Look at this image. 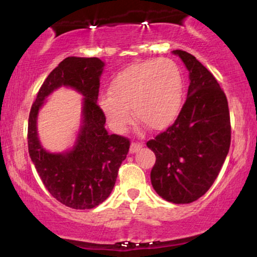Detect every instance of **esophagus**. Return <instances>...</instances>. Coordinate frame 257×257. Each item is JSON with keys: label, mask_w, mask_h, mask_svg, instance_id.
<instances>
[{"label": "esophagus", "mask_w": 257, "mask_h": 257, "mask_svg": "<svg viewBox=\"0 0 257 257\" xmlns=\"http://www.w3.org/2000/svg\"><path fill=\"white\" fill-rule=\"evenodd\" d=\"M143 147V144L142 143H139V142H133L132 144H131V147H130V152L131 153H136V152H138V151L142 149Z\"/></svg>", "instance_id": "obj_1"}]
</instances>
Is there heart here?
I'll return each mask as SVG.
<instances>
[{"mask_svg": "<svg viewBox=\"0 0 257 257\" xmlns=\"http://www.w3.org/2000/svg\"><path fill=\"white\" fill-rule=\"evenodd\" d=\"M185 84L181 70L170 58L147 59L127 66L114 77L110 94L100 98L99 105L108 121L122 131L136 120L158 131L170 126L184 104Z\"/></svg>", "mask_w": 257, "mask_h": 257, "instance_id": "1", "label": "heart"}]
</instances>
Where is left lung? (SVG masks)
Wrapping results in <instances>:
<instances>
[{
    "label": "left lung",
    "mask_w": 257,
    "mask_h": 257,
    "mask_svg": "<svg viewBox=\"0 0 257 257\" xmlns=\"http://www.w3.org/2000/svg\"><path fill=\"white\" fill-rule=\"evenodd\" d=\"M189 71L187 98L175 121L146 143L156 154L151 182L173 203H191L214 184L230 146L227 97L215 77L194 56L174 50Z\"/></svg>",
    "instance_id": "left-lung-1"
}]
</instances>
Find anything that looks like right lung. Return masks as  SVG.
Listing matches in <instances>:
<instances>
[{"label":"right lung","instance_id":"1","mask_svg":"<svg viewBox=\"0 0 257 257\" xmlns=\"http://www.w3.org/2000/svg\"><path fill=\"white\" fill-rule=\"evenodd\" d=\"M103 68L97 57L65 58L42 84L28 121L29 154L42 182L56 200L73 209H91L108 198L130 149L127 138L105 130L106 118L97 104ZM62 85L84 96L83 125L71 151L49 154L38 140L37 114L45 98Z\"/></svg>","mask_w":257,"mask_h":257}]
</instances>
